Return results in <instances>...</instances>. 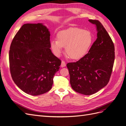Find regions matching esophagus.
<instances>
[{"label":"esophagus","instance_id":"1","mask_svg":"<svg viewBox=\"0 0 126 126\" xmlns=\"http://www.w3.org/2000/svg\"><path fill=\"white\" fill-rule=\"evenodd\" d=\"M66 64L65 62H64V61H62V63H61V67H66Z\"/></svg>","mask_w":126,"mask_h":126}]
</instances>
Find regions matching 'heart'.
I'll return each instance as SVG.
<instances>
[{
    "mask_svg": "<svg viewBox=\"0 0 126 126\" xmlns=\"http://www.w3.org/2000/svg\"><path fill=\"white\" fill-rule=\"evenodd\" d=\"M57 39L50 42V47L57 57L62 54L65 47L66 54L70 58L79 59L84 57L92 45L94 36L88 30L77 27H70L57 34Z\"/></svg>",
    "mask_w": 126,
    "mask_h": 126,
    "instance_id": "b5f03b06",
    "label": "heart"
}]
</instances>
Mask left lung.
<instances>
[{"label": "left lung", "instance_id": "left-lung-1", "mask_svg": "<svg viewBox=\"0 0 126 126\" xmlns=\"http://www.w3.org/2000/svg\"><path fill=\"white\" fill-rule=\"evenodd\" d=\"M89 21L96 27L97 39L84 57L67 64L72 88L85 95L95 94L108 84L115 60V47L107 32L99 21Z\"/></svg>", "mask_w": 126, "mask_h": 126}]
</instances>
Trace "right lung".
<instances>
[{
	"label": "right lung",
	"instance_id": "obj_1",
	"mask_svg": "<svg viewBox=\"0 0 126 126\" xmlns=\"http://www.w3.org/2000/svg\"><path fill=\"white\" fill-rule=\"evenodd\" d=\"M50 32L43 24L22 26L11 42L10 70L14 82L25 93L38 96L50 90L61 60L52 54Z\"/></svg>",
	"mask_w": 126,
	"mask_h": 126
}]
</instances>
